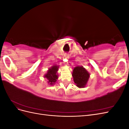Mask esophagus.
<instances>
[{"label":"esophagus","instance_id":"obj_1","mask_svg":"<svg viewBox=\"0 0 129 129\" xmlns=\"http://www.w3.org/2000/svg\"><path fill=\"white\" fill-rule=\"evenodd\" d=\"M64 57H66V58H68V54H64Z\"/></svg>","mask_w":129,"mask_h":129}]
</instances>
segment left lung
I'll use <instances>...</instances> for the list:
<instances>
[{
  "mask_svg": "<svg viewBox=\"0 0 129 129\" xmlns=\"http://www.w3.org/2000/svg\"><path fill=\"white\" fill-rule=\"evenodd\" d=\"M72 76L77 87L83 88L87 83L90 75L86 69L83 67L77 66L74 69Z\"/></svg>",
  "mask_w": 129,
  "mask_h": 129,
  "instance_id": "1",
  "label": "left lung"
}]
</instances>
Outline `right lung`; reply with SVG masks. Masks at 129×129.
Masks as SVG:
<instances>
[{"instance_id": "1", "label": "right lung", "mask_w": 129, "mask_h": 129, "mask_svg": "<svg viewBox=\"0 0 129 129\" xmlns=\"http://www.w3.org/2000/svg\"><path fill=\"white\" fill-rule=\"evenodd\" d=\"M58 66H54L51 68H50L47 72L45 77L48 80V83H50V84L52 85L57 81L58 78V75H57V72L58 71Z\"/></svg>"}]
</instances>
